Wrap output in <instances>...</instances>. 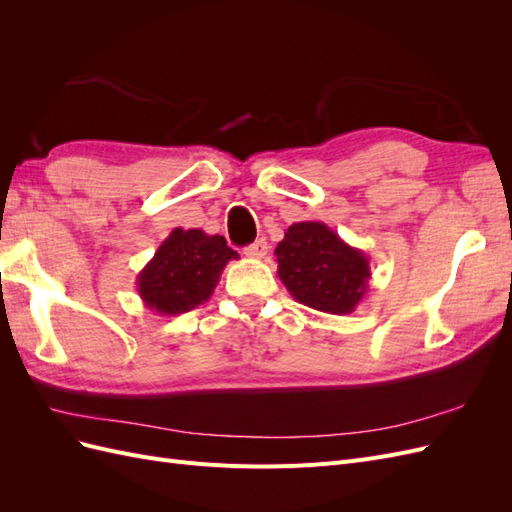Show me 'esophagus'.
Instances as JSON below:
<instances>
[{
  "label": "esophagus",
  "instance_id": "obj_1",
  "mask_svg": "<svg viewBox=\"0 0 512 512\" xmlns=\"http://www.w3.org/2000/svg\"><path fill=\"white\" fill-rule=\"evenodd\" d=\"M243 254H245L247 258L260 260V258H265V256L269 254V245H267L265 239H258V241H254L252 245H247L245 250H243Z\"/></svg>",
  "mask_w": 512,
  "mask_h": 512
}]
</instances>
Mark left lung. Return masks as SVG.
Here are the masks:
<instances>
[{
  "mask_svg": "<svg viewBox=\"0 0 512 512\" xmlns=\"http://www.w3.org/2000/svg\"><path fill=\"white\" fill-rule=\"evenodd\" d=\"M275 256L286 290L318 312L352 314L369 290V258L322 222L292 224Z\"/></svg>",
  "mask_w": 512,
  "mask_h": 512,
  "instance_id": "left-lung-1",
  "label": "left lung"
}]
</instances>
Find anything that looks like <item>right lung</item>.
<instances>
[{
	"label": "right lung",
	"mask_w": 512,
	"mask_h": 512,
	"mask_svg": "<svg viewBox=\"0 0 512 512\" xmlns=\"http://www.w3.org/2000/svg\"><path fill=\"white\" fill-rule=\"evenodd\" d=\"M237 258L220 235L175 228L136 275L138 297L160 316L185 314L211 297L228 260Z\"/></svg>",
	"instance_id": "add662e5"
}]
</instances>
